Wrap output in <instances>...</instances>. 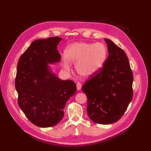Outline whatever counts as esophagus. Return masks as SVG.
<instances>
[{
	"instance_id": "34e87169",
	"label": "esophagus",
	"mask_w": 151,
	"mask_h": 151,
	"mask_svg": "<svg viewBox=\"0 0 151 151\" xmlns=\"http://www.w3.org/2000/svg\"><path fill=\"white\" fill-rule=\"evenodd\" d=\"M76 86H77V91H79V90L81 89V88H82V85H81V84L79 83H77Z\"/></svg>"
}]
</instances>
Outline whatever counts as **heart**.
Masks as SVG:
<instances>
[{"label": "heart", "instance_id": "obj_1", "mask_svg": "<svg viewBox=\"0 0 151 151\" xmlns=\"http://www.w3.org/2000/svg\"><path fill=\"white\" fill-rule=\"evenodd\" d=\"M65 57L63 66L66 70H70V63H75L77 74L89 77L96 74L104 65L108 50L102 43L76 42L68 46Z\"/></svg>", "mask_w": 151, "mask_h": 151}]
</instances>
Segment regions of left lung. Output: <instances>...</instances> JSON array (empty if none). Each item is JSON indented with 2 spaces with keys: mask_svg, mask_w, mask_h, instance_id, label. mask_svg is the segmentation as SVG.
Masks as SVG:
<instances>
[{
  "mask_svg": "<svg viewBox=\"0 0 151 151\" xmlns=\"http://www.w3.org/2000/svg\"><path fill=\"white\" fill-rule=\"evenodd\" d=\"M108 57L103 67L82 87L90 119L99 124L119 120L133 98V73L123 50L105 38Z\"/></svg>",
  "mask_w": 151,
  "mask_h": 151,
  "instance_id": "1",
  "label": "left lung"
}]
</instances>
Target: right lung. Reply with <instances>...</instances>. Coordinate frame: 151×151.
I'll return each instance as SVG.
<instances>
[{"mask_svg":"<svg viewBox=\"0 0 151 151\" xmlns=\"http://www.w3.org/2000/svg\"><path fill=\"white\" fill-rule=\"evenodd\" d=\"M62 40L55 36L34 41L17 63L18 105L28 120L40 127L60 122L67 101L76 92L74 81L59 79L48 64L60 61L57 48Z\"/></svg>","mask_w":151,"mask_h":151,"instance_id":"add662e5","label":"right lung"}]
</instances>
